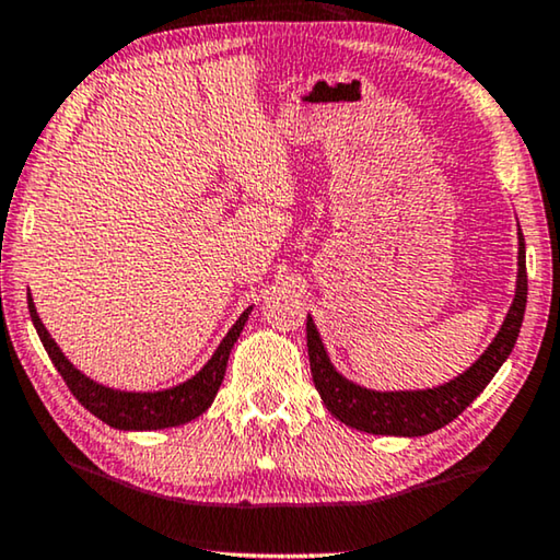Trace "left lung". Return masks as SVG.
Listing matches in <instances>:
<instances>
[{"label": "left lung", "mask_w": 560, "mask_h": 560, "mask_svg": "<svg viewBox=\"0 0 560 560\" xmlns=\"http://www.w3.org/2000/svg\"><path fill=\"white\" fill-rule=\"evenodd\" d=\"M525 303H528V275H525V240L517 230V275L515 295L510 303L505 320H502L495 338L485 348L472 366L455 378L444 381L432 388H401V392H376L355 381L346 378L334 366L326 351V343L315 328V320L307 315V355H311L313 384L318 388L323 404L346 427L366 434L388 436H424L432 434L452 419H457L482 388L490 384L498 369L513 351L517 334H521Z\"/></svg>", "instance_id": "obj_1"}]
</instances>
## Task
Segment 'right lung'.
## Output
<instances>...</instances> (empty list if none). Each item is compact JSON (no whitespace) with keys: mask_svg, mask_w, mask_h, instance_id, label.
<instances>
[{"mask_svg":"<svg viewBox=\"0 0 560 560\" xmlns=\"http://www.w3.org/2000/svg\"><path fill=\"white\" fill-rule=\"evenodd\" d=\"M27 307L47 355H50L55 369L60 371V376L65 378V384H68L72 396H75L93 417H98L113 429H124V432H151V429L182 427L186 421L205 415V411L212 407L217 392H220L226 361H230L232 348L237 343L249 313H253V305H249L247 311L240 315L237 323L226 330V336L222 338V343L217 346L212 359H209L191 378H186L176 386L159 388V392H126V388L98 384V381H93L91 376H85L83 371L72 366L68 355L62 353V348L55 343V338L50 334H47L43 318L37 315L35 300H32L30 293Z\"/></svg>","mask_w":560,"mask_h":560,"instance_id":"1","label":"right lung"}]
</instances>
